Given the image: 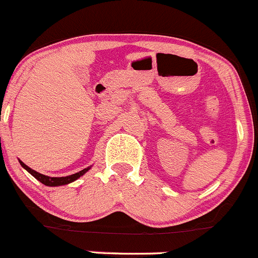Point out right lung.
Segmentation results:
<instances>
[{"label":"right lung","mask_w":258,"mask_h":258,"mask_svg":"<svg viewBox=\"0 0 258 258\" xmlns=\"http://www.w3.org/2000/svg\"><path fill=\"white\" fill-rule=\"evenodd\" d=\"M20 163H21V166H22V167L25 168V170H27L28 172H30L31 175L33 176V177L37 178L38 181L41 182V183L46 184V186H62V184L71 183V182L76 181V179L79 178V177H81V176H82L83 173H86L88 170H90V167H87V168H85V170L80 171V172L74 173V175L66 176V177H48V176L42 175V173H38L37 171H35V170H32V168H30L27 165H25V163H23L22 161H20Z\"/></svg>","instance_id":"right-lung-1"}]
</instances>
